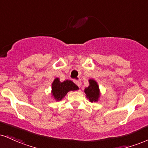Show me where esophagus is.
Here are the masks:
<instances>
[{
  "label": "esophagus",
  "instance_id": "1",
  "mask_svg": "<svg viewBox=\"0 0 148 148\" xmlns=\"http://www.w3.org/2000/svg\"><path fill=\"white\" fill-rule=\"evenodd\" d=\"M74 83H75L79 87V88L81 86V80H74Z\"/></svg>",
  "mask_w": 148,
  "mask_h": 148
}]
</instances>
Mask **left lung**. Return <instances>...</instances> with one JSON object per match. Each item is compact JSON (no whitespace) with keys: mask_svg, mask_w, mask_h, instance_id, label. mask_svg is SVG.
<instances>
[{"mask_svg":"<svg viewBox=\"0 0 148 148\" xmlns=\"http://www.w3.org/2000/svg\"><path fill=\"white\" fill-rule=\"evenodd\" d=\"M90 85L88 88H85L84 92L86 94V97L91 103L98 102L100 98V89L97 82L94 79L89 80Z\"/></svg>","mask_w":148,"mask_h":148,"instance_id":"8db88e82","label":"left lung"}]
</instances>
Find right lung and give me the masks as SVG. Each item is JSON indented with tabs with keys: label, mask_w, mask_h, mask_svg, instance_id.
<instances>
[{
	"label": "right lung",
	"mask_w": 148,
	"mask_h": 148,
	"mask_svg": "<svg viewBox=\"0 0 148 148\" xmlns=\"http://www.w3.org/2000/svg\"><path fill=\"white\" fill-rule=\"evenodd\" d=\"M79 87L70 80H65L60 82L58 78H56L51 84V94L54 100L61 101L69 91H76Z\"/></svg>",
	"instance_id": "1"
}]
</instances>
